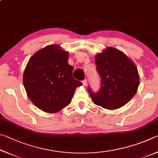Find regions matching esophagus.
<instances>
[{"mask_svg": "<svg viewBox=\"0 0 158 158\" xmlns=\"http://www.w3.org/2000/svg\"><path fill=\"white\" fill-rule=\"evenodd\" d=\"M82 83H83V85H85H85H87V80L86 79H84V81H82Z\"/></svg>", "mask_w": 158, "mask_h": 158, "instance_id": "obj_1", "label": "esophagus"}]
</instances>
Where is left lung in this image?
<instances>
[{
	"label": "left lung",
	"instance_id": "8db88e82",
	"mask_svg": "<svg viewBox=\"0 0 158 158\" xmlns=\"http://www.w3.org/2000/svg\"><path fill=\"white\" fill-rule=\"evenodd\" d=\"M95 60L101 88L97 93L88 88L93 102L109 110L122 107L135 96L139 85L135 64L121 51L111 47L96 54Z\"/></svg>",
	"mask_w": 158,
	"mask_h": 158
}]
</instances>
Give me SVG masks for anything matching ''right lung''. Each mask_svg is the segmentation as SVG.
<instances>
[{
  "label": "right lung",
  "instance_id": "obj_1",
  "mask_svg": "<svg viewBox=\"0 0 158 158\" xmlns=\"http://www.w3.org/2000/svg\"><path fill=\"white\" fill-rule=\"evenodd\" d=\"M69 53L58 44L45 47L33 54L23 76L28 97L37 108L56 113L71 102L76 88L82 85L73 77Z\"/></svg>",
  "mask_w": 158,
  "mask_h": 158
}]
</instances>
